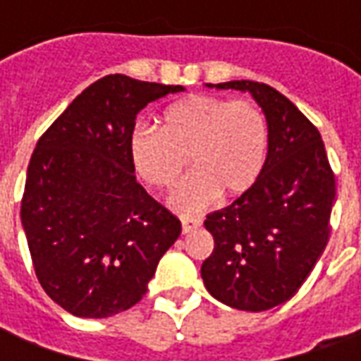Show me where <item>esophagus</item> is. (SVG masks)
<instances>
[{
  "label": "esophagus",
  "instance_id": "1",
  "mask_svg": "<svg viewBox=\"0 0 361 361\" xmlns=\"http://www.w3.org/2000/svg\"><path fill=\"white\" fill-rule=\"evenodd\" d=\"M201 224H203V220L201 219H181V230H183V234L193 232V230H197Z\"/></svg>",
  "mask_w": 361,
  "mask_h": 361
}]
</instances>
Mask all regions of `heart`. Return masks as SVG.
Here are the masks:
<instances>
[{
    "label": "heart",
    "mask_w": 361,
    "mask_h": 361,
    "mask_svg": "<svg viewBox=\"0 0 361 361\" xmlns=\"http://www.w3.org/2000/svg\"><path fill=\"white\" fill-rule=\"evenodd\" d=\"M129 149L142 180L166 191L178 185L189 160L193 173L172 203L181 212H197L219 195L253 189L265 168L269 123L251 100L195 94L172 104L160 129L135 127Z\"/></svg>",
    "instance_id": "heart-1"
}]
</instances>
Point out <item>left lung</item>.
Segmentation results:
<instances>
[{
  "label": "left lung",
  "instance_id": "left-lung-1",
  "mask_svg": "<svg viewBox=\"0 0 361 361\" xmlns=\"http://www.w3.org/2000/svg\"><path fill=\"white\" fill-rule=\"evenodd\" d=\"M209 87L251 92L265 111L269 152L253 189L204 220L214 251L201 276L212 298L230 307L271 310L302 288L325 250L334 172L317 127L279 90L255 81Z\"/></svg>",
  "mask_w": 361,
  "mask_h": 361
}]
</instances>
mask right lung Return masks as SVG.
Wrapping results in <instances>:
<instances>
[{"label":"right lung","instance_id":"obj_1","mask_svg":"<svg viewBox=\"0 0 361 361\" xmlns=\"http://www.w3.org/2000/svg\"><path fill=\"white\" fill-rule=\"evenodd\" d=\"M180 90L106 75L36 142L20 222L44 292L77 317H111L141 302L180 238V219L135 180L129 149L137 114Z\"/></svg>","mask_w":361,"mask_h":361}]
</instances>
